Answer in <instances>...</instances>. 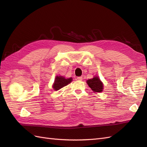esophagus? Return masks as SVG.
<instances>
[{
    "instance_id": "34e87169",
    "label": "esophagus",
    "mask_w": 147,
    "mask_h": 147,
    "mask_svg": "<svg viewBox=\"0 0 147 147\" xmlns=\"http://www.w3.org/2000/svg\"><path fill=\"white\" fill-rule=\"evenodd\" d=\"M77 80L79 81H82L83 80V77H77Z\"/></svg>"
}]
</instances>
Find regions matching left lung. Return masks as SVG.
<instances>
[{
  "instance_id": "8db88e82",
  "label": "left lung",
  "mask_w": 147,
  "mask_h": 147,
  "mask_svg": "<svg viewBox=\"0 0 147 147\" xmlns=\"http://www.w3.org/2000/svg\"><path fill=\"white\" fill-rule=\"evenodd\" d=\"M86 82L88 86L91 88L92 91L99 92H102V90H103V84H102L100 79L97 77L88 80Z\"/></svg>"
}]
</instances>
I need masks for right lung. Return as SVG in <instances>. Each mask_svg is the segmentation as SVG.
<instances>
[{
  "instance_id": "obj_1",
  "label": "right lung",
  "mask_w": 147,
  "mask_h": 147,
  "mask_svg": "<svg viewBox=\"0 0 147 147\" xmlns=\"http://www.w3.org/2000/svg\"><path fill=\"white\" fill-rule=\"evenodd\" d=\"M72 80V78H65L63 77L57 76L56 77L55 83L53 84V88L55 90H59L61 88L67 85Z\"/></svg>"
}]
</instances>
